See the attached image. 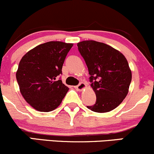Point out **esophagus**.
Returning <instances> with one entry per match:
<instances>
[{
  "mask_svg": "<svg viewBox=\"0 0 154 154\" xmlns=\"http://www.w3.org/2000/svg\"><path fill=\"white\" fill-rule=\"evenodd\" d=\"M86 86V84H84V83L82 82V83H80V84H79L78 86H75V89H77L78 91H82L83 89H85Z\"/></svg>",
  "mask_w": 154,
  "mask_h": 154,
  "instance_id": "1",
  "label": "esophagus"
}]
</instances>
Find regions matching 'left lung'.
Instances as JSON below:
<instances>
[{
    "mask_svg": "<svg viewBox=\"0 0 154 154\" xmlns=\"http://www.w3.org/2000/svg\"><path fill=\"white\" fill-rule=\"evenodd\" d=\"M89 70V82L96 94L95 104L87 106L97 113L115 109L127 95L132 72L127 59L113 47L95 41L78 43Z\"/></svg>",
    "mask_w": 154,
    "mask_h": 154,
    "instance_id": "left-lung-1",
    "label": "left lung"
}]
</instances>
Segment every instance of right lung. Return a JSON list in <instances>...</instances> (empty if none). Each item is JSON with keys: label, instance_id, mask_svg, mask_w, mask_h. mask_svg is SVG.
Listing matches in <instances>:
<instances>
[{"label": "right lung", "instance_id": "1", "mask_svg": "<svg viewBox=\"0 0 154 154\" xmlns=\"http://www.w3.org/2000/svg\"><path fill=\"white\" fill-rule=\"evenodd\" d=\"M72 44L49 41L30 50L16 73L22 95L35 110L49 112L60 105L68 91L59 75Z\"/></svg>", "mask_w": 154, "mask_h": 154}]
</instances>
